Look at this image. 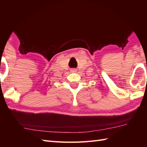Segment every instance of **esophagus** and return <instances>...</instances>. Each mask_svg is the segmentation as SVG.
<instances>
[{
	"mask_svg": "<svg viewBox=\"0 0 147 147\" xmlns=\"http://www.w3.org/2000/svg\"><path fill=\"white\" fill-rule=\"evenodd\" d=\"M71 72H76V71H77V70L75 69H71Z\"/></svg>",
	"mask_w": 147,
	"mask_h": 147,
	"instance_id": "esophagus-1",
	"label": "esophagus"
}]
</instances>
